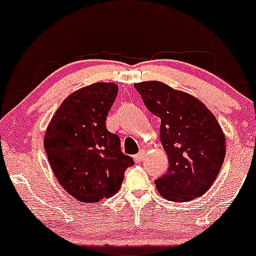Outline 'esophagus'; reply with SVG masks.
<instances>
[{
  "mask_svg": "<svg viewBox=\"0 0 256 256\" xmlns=\"http://www.w3.org/2000/svg\"><path fill=\"white\" fill-rule=\"evenodd\" d=\"M144 155H145V151L144 150H140L136 155H134V161L136 162H140L142 161V158H144Z\"/></svg>",
  "mask_w": 256,
  "mask_h": 256,
  "instance_id": "34e87169",
  "label": "esophagus"
}]
</instances>
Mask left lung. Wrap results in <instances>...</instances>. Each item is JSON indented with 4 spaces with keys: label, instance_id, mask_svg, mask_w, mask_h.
Returning <instances> with one entry per match:
<instances>
[{
    "label": "left lung",
    "instance_id": "8db88e82",
    "mask_svg": "<svg viewBox=\"0 0 256 256\" xmlns=\"http://www.w3.org/2000/svg\"><path fill=\"white\" fill-rule=\"evenodd\" d=\"M144 105L161 120L160 138L168 170L155 180L164 199L188 202L205 194L218 176L226 139L202 102L161 82L134 84Z\"/></svg>",
    "mask_w": 256,
    "mask_h": 256
}]
</instances>
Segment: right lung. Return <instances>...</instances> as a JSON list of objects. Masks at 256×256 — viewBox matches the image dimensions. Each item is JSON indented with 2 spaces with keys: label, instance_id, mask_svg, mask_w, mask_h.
<instances>
[{
  "label": "right lung",
  "instance_id": "add662e5",
  "mask_svg": "<svg viewBox=\"0 0 256 256\" xmlns=\"http://www.w3.org/2000/svg\"><path fill=\"white\" fill-rule=\"evenodd\" d=\"M118 94L114 83H95L70 94L61 104L45 134L44 146L54 176L68 194L98 202L120 190L124 171L133 166L120 151L117 134L106 118Z\"/></svg>",
  "mask_w": 256,
  "mask_h": 256
}]
</instances>
